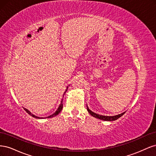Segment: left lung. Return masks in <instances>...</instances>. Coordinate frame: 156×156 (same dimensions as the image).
Listing matches in <instances>:
<instances>
[{"label":"left lung","instance_id":"obj_1","mask_svg":"<svg viewBox=\"0 0 156 156\" xmlns=\"http://www.w3.org/2000/svg\"><path fill=\"white\" fill-rule=\"evenodd\" d=\"M87 108L88 112L90 113V115H91L93 117L96 118V119L104 120V121H114V120H116L118 119H119L120 117H121L126 112H122V113H121V114H119L118 115H115V116H104V115H98V114H96V113H95V112H92L91 110H90V108H88L87 105Z\"/></svg>","mask_w":156,"mask_h":156}]
</instances>
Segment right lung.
I'll return each instance as SVG.
<instances>
[{"label": "right lung", "mask_w": 156, "mask_h": 156, "mask_svg": "<svg viewBox=\"0 0 156 156\" xmlns=\"http://www.w3.org/2000/svg\"><path fill=\"white\" fill-rule=\"evenodd\" d=\"M68 87H67V88H66V91L64 92V94H63V97H64V94L66 92V91H67V90H68ZM62 101H63V99H62V100H61V102H60V105H59V107H58V108L57 109H56V111L53 113V114H52L51 115H50V116H47V117H39V116H36V115H33L32 113H31V112L30 111H29L28 109H27V108H24V109H25V111L28 113V114H29L30 116H32V117H34V118H36V119H48V118H52V117H54V116H56V115H58L59 113L60 112V111L62 110V107H63V104H62Z\"/></svg>", "instance_id": "obj_1"}]
</instances>
